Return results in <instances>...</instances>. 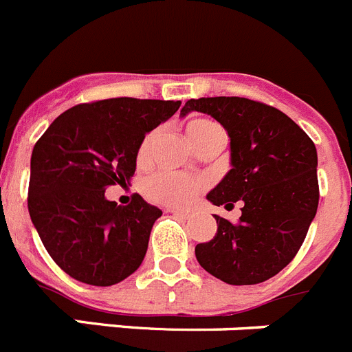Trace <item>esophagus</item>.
I'll use <instances>...</instances> for the list:
<instances>
[{"label":"esophagus","instance_id":"1","mask_svg":"<svg viewBox=\"0 0 352 352\" xmlns=\"http://www.w3.org/2000/svg\"><path fill=\"white\" fill-rule=\"evenodd\" d=\"M170 213L176 214V217H179V219H185V220H188L194 217V213H192L190 210H179V208H173V210H170Z\"/></svg>","mask_w":352,"mask_h":352}]
</instances>
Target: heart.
<instances>
[{
	"mask_svg": "<svg viewBox=\"0 0 352 352\" xmlns=\"http://www.w3.org/2000/svg\"><path fill=\"white\" fill-rule=\"evenodd\" d=\"M185 135L195 151H201L203 148H210V146L220 148V144L226 139L222 126L210 118H192V120L186 121ZM157 139L158 130H151L139 142L138 153H135V160H138L139 166L148 164L155 144H157ZM201 190H203L201 179L183 178V176L169 173H157L146 178L142 183V192H144L146 197L157 204H164V206L190 204Z\"/></svg>",
	"mask_w": 352,
	"mask_h": 352,
	"instance_id": "b5f03b06",
	"label": "heart"
}]
</instances>
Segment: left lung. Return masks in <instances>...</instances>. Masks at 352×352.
<instances>
[{
    "mask_svg": "<svg viewBox=\"0 0 352 352\" xmlns=\"http://www.w3.org/2000/svg\"><path fill=\"white\" fill-rule=\"evenodd\" d=\"M192 111L210 114L231 138L232 169L208 201L243 203L238 223L214 214L217 234L195 247V257L226 284H261L294 259L317 213L316 144L282 111L248 98H192L182 116Z\"/></svg>",
    "mask_w": 352,
    "mask_h": 352,
    "instance_id": "left-lung-1",
    "label": "left lung"
}]
</instances>
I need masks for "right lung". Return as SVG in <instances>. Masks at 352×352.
Listing matches in <instances>:
<instances>
[{"mask_svg":"<svg viewBox=\"0 0 352 352\" xmlns=\"http://www.w3.org/2000/svg\"><path fill=\"white\" fill-rule=\"evenodd\" d=\"M179 105L129 96L79 104L36 141L28 210L49 256L72 278L107 287L141 266L162 211L139 194L126 206L104 194L130 182L139 142Z\"/></svg>","mask_w":352,"mask_h":352,"instance_id":"1","label":"right lung"}]
</instances>
